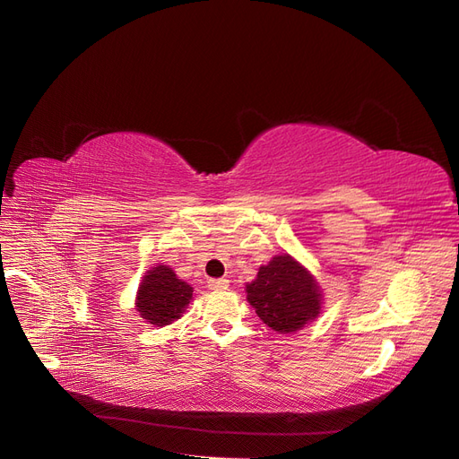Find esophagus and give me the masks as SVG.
Returning a JSON list of instances; mask_svg holds the SVG:
<instances>
[{
	"label": "esophagus",
	"instance_id": "esophagus-1",
	"mask_svg": "<svg viewBox=\"0 0 459 459\" xmlns=\"http://www.w3.org/2000/svg\"><path fill=\"white\" fill-rule=\"evenodd\" d=\"M208 288H210V290H215V291L227 290V288H229V280H227V278H212L210 282H208Z\"/></svg>",
	"mask_w": 459,
	"mask_h": 459
}]
</instances>
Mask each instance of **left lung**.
I'll use <instances>...</instances> for the list:
<instances>
[{
  "instance_id": "left-lung-1",
  "label": "left lung",
  "mask_w": 459,
  "mask_h": 459,
  "mask_svg": "<svg viewBox=\"0 0 459 459\" xmlns=\"http://www.w3.org/2000/svg\"><path fill=\"white\" fill-rule=\"evenodd\" d=\"M246 291L257 316L280 333L301 330L320 313L318 284L288 254L276 255L261 267Z\"/></svg>"
}]
</instances>
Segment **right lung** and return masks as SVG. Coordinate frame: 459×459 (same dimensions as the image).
Instances as JSON below:
<instances>
[{
    "instance_id": "add662e5",
    "label": "right lung",
    "mask_w": 459,
    "mask_h": 459,
    "mask_svg": "<svg viewBox=\"0 0 459 459\" xmlns=\"http://www.w3.org/2000/svg\"><path fill=\"white\" fill-rule=\"evenodd\" d=\"M190 299L192 288L177 278L171 269L158 264L143 278L135 305L146 322L168 326L183 315Z\"/></svg>"
}]
</instances>
